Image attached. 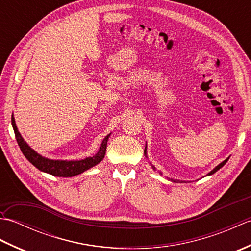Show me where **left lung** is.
<instances>
[{
    "mask_svg": "<svg viewBox=\"0 0 251 251\" xmlns=\"http://www.w3.org/2000/svg\"><path fill=\"white\" fill-rule=\"evenodd\" d=\"M145 155H146V157L148 158V152H147V145H146V149H145ZM228 158H230V157H227L226 159H225V161H223L222 163H220L219 165H218V166H216L214 169H212L211 170V172L210 173H208L206 176H211V175H214L216 172H218V170H219L221 167H223V166H225V165H226V163L228 161ZM151 164V163H150ZM151 166H152V168L154 169V170H156V168H155V166H154V165H152L151 164ZM159 174H161V175H163L162 173H159ZM168 180H170V181H173V182H181V183H182L183 182V181H180V180H176V179H169L168 178Z\"/></svg>",
    "mask_w": 251,
    "mask_h": 251,
    "instance_id": "left-lung-1",
    "label": "left lung"
}]
</instances>
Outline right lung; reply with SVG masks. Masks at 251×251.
<instances>
[{
	"label": "right lung",
	"mask_w": 251,
	"mask_h": 251,
	"mask_svg": "<svg viewBox=\"0 0 251 251\" xmlns=\"http://www.w3.org/2000/svg\"><path fill=\"white\" fill-rule=\"evenodd\" d=\"M12 125L15 131L16 140L18 142V146L20 148L21 152L25 155V157L28 159V161L35 166L37 169L41 170V172L50 174L52 176H56V177H74V176L82 174L86 172L87 169L92 168L96 165L99 164L105 155V150H106V143H108L109 137L111 134L104 137V139L101 142V146L99 148L98 152L95 154L94 156H89L84 159H79V161H67V159H51L42 156L41 154L34 151L28 143L25 141L23 136L20 135L18 131L17 125H16L14 114L12 115Z\"/></svg>",
	"instance_id": "add662e5"
}]
</instances>
